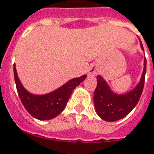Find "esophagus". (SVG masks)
<instances>
[{
	"instance_id": "1",
	"label": "esophagus",
	"mask_w": 154,
	"mask_h": 154,
	"mask_svg": "<svg viewBox=\"0 0 154 154\" xmlns=\"http://www.w3.org/2000/svg\"><path fill=\"white\" fill-rule=\"evenodd\" d=\"M97 73H98V70L95 66H92L91 68H89V74L90 75H92V76L96 75H97Z\"/></svg>"
}]
</instances>
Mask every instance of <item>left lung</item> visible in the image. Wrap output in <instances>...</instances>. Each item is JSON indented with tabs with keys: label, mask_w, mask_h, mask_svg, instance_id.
Instances as JSON below:
<instances>
[{
	"label": "left lung",
	"mask_w": 154,
	"mask_h": 154,
	"mask_svg": "<svg viewBox=\"0 0 154 154\" xmlns=\"http://www.w3.org/2000/svg\"><path fill=\"white\" fill-rule=\"evenodd\" d=\"M140 46L143 47L140 42ZM146 70V60L144 58V68L140 81L137 86L127 93L118 95L110 89L101 75H98L97 86L94 92V105L99 117L108 122L117 121L126 116L137 106L144 86Z\"/></svg>",
	"instance_id": "obj_1"
}]
</instances>
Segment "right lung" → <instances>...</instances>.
Wrapping results in <instances>:
<instances>
[{"label":"right lung","instance_id":"add662e5","mask_svg":"<svg viewBox=\"0 0 154 154\" xmlns=\"http://www.w3.org/2000/svg\"><path fill=\"white\" fill-rule=\"evenodd\" d=\"M14 75L17 93L24 108L33 117L39 120H48L59 115L65 109L73 90L86 78V75H84L79 78L69 80L50 93L34 95L28 92L21 83L15 64H14Z\"/></svg>","mask_w":154,"mask_h":154}]
</instances>
